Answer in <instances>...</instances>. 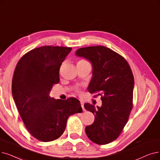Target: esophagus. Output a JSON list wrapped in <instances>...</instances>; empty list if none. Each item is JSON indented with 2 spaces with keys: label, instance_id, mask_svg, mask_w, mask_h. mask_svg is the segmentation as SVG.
I'll return each mask as SVG.
<instances>
[{
  "label": "esophagus",
  "instance_id": "34e87169",
  "mask_svg": "<svg viewBox=\"0 0 160 160\" xmlns=\"http://www.w3.org/2000/svg\"><path fill=\"white\" fill-rule=\"evenodd\" d=\"M80 104H81V107H82L83 110L84 111V110H85V108H84V102H80Z\"/></svg>",
  "mask_w": 160,
  "mask_h": 160
}]
</instances>
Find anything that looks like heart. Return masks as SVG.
<instances>
[{
  "label": "heart",
  "instance_id": "obj_1",
  "mask_svg": "<svg viewBox=\"0 0 160 160\" xmlns=\"http://www.w3.org/2000/svg\"><path fill=\"white\" fill-rule=\"evenodd\" d=\"M81 61H84V60H81Z\"/></svg>",
  "mask_w": 160,
  "mask_h": 160
}]
</instances>
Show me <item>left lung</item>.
Instances as JSON below:
<instances>
[{
    "label": "left lung",
    "instance_id": "left-lung-1",
    "mask_svg": "<svg viewBox=\"0 0 160 160\" xmlns=\"http://www.w3.org/2000/svg\"><path fill=\"white\" fill-rule=\"evenodd\" d=\"M76 55L92 63V78L88 89L95 97L101 95L102 101L101 107L84 104L95 116L94 122L86 127V133L96 144H108L118 137L128 122L133 107V73L126 59L105 46L82 48Z\"/></svg>",
    "mask_w": 160,
    "mask_h": 160
}]
</instances>
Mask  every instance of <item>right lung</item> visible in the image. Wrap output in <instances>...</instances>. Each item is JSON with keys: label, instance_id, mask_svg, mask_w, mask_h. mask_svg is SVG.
I'll return each instance as SVG.
<instances>
[{"label": "right lung", "instance_id": "1", "mask_svg": "<svg viewBox=\"0 0 160 160\" xmlns=\"http://www.w3.org/2000/svg\"><path fill=\"white\" fill-rule=\"evenodd\" d=\"M71 48L46 46L33 49L19 59L13 73L12 93L21 118L37 139L50 142L63 133L68 118L81 113L80 101L50 96L59 82V68Z\"/></svg>", "mask_w": 160, "mask_h": 160}]
</instances>
